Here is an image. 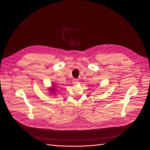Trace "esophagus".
<instances>
[{
    "label": "esophagus",
    "instance_id": "obj_1",
    "mask_svg": "<svg viewBox=\"0 0 150 150\" xmlns=\"http://www.w3.org/2000/svg\"><path fill=\"white\" fill-rule=\"evenodd\" d=\"M72 83L74 84V85H76V84H77V83H79V80L78 79H73V80H72Z\"/></svg>",
    "mask_w": 150,
    "mask_h": 150
}]
</instances>
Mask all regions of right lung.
I'll use <instances>...</instances> for the list:
<instances>
[{
    "instance_id": "right-lung-1",
    "label": "right lung",
    "mask_w": 150,
    "mask_h": 150,
    "mask_svg": "<svg viewBox=\"0 0 150 150\" xmlns=\"http://www.w3.org/2000/svg\"><path fill=\"white\" fill-rule=\"evenodd\" d=\"M55 90V88H54V89H51V90H50V91H52V92H54V91Z\"/></svg>"
}]
</instances>
